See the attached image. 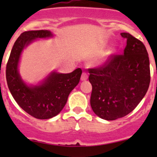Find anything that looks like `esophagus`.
I'll list each match as a JSON object with an SVG mask.
<instances>
[{"label": "esophagus", "instance_id": "1", "mask_svg": "<svg viewBox=\"0 0 157 157\" xmlns=\"http://www.w3.org/2000/svg\"><path fill=\"white\" fill-rule=\"evenodd\" d=\"M88 79V74L87 73L83 72L81 75V80L84 81V80H86Z\"/></svg>", "mask_w": 157, "mask_h": 157}]
</instances>
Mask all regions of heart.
<instances>
[{
  "label": "heart",
  "instance_id": "heart-1",
  "mask_svg": "<svg viewBox=\"0 0 157 157\" xmlns=\"http://www.w3.org/2000/svg\"><path fill=\"white\" fill-rule=\"evenodd\" d=\"M113 52H114V50H111L110 52H109V55H110V54H112V53H113Z\"/></svg>",
  "mask_w": 157,
  "mask_h": 157
}]
</instances>
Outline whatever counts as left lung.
<instances>
[{
    "label": "left lung",
    "instance_id": "left-lung-1",
    "mask_svg": "<svg viewBox=\"0 0 157 157\" xmlns=\"http://www.w3.org/2000/svg\"><path fill=\"white\" fill-rule=\"evenodd\" d=\"M124 55H114L101 67L89 69L92 84L90 105L97 116L112 121L137 107L150 82V60L146 47L127 33Z\"/></svg>",
    "mask_w": 157,
    "mask_h": 157
}]
</instances>
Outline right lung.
<instances>
[{
	"instance_id": "1",
	"label": "right lung",
	"mask_w": 157,
	"mask_h": 157,
	"mask_svg": "<svg viewBox=\"0 0 157 157\" xmlns=\"http://www.w3.org/2000/svg\"><path fill=\"white\" fill-rule=\"evenodd\" d=\"M52 36L49 30L23 33L13 46L6 67L7 86L13 99L25 112L38 119H48L60 113L82 74L80 68L69 74L53 71L38 85H27L23 81L18 71L23 49L36 39Z\"/></svg>"
}]
</instances>
